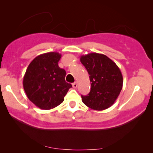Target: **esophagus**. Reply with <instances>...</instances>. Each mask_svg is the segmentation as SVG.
Here are the masks:
<instances>
[{
	"instance_id": "obj_1",
	"label": "esophagus",
	"mask_w": 153,
	"mask_h": 153,
	"mask_svg": "<svg viewBox=\"0 0 153 153\" xmlns=\"http://www.w3.org/2000/svg\"><path fill=\"white\" fill-rule=\"evenodd\" d=\"M72 86L74 88H76L77 87V82H74L72 83Z\"/></svg>"
}]
</instances>
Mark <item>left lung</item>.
<instances>
[{
  "mask_svg": "<svg viewBox=\"0 0 153 153\" xmlns=\"http://www.w3.org/2000/svg\"><path fill=\"white\" fill-rule=\"evenodd\" d=\"M91 82V91L81 95L83 104L93 110L106 109L114 104L122 90L123 78L118 65L102 53H91L81 56Z\"/></svg>",
  "mask_w": 153,
  "mask_h": 153,
  "instance_id": "left-lung-1",
  "label": "left lung"
}]
</instances>
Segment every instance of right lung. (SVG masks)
<instances>
[{
	"label": "right lung",
	"instance_id": "right-lung-1",
	"mask_svg": "<svg viewBox=\"0 0 153 153\" xmlns=\"http://www.w3.org/2000/svg\"><path fill=\"white\" fill-rule=\"evenodd\" d=\"M61 54L49 52L37 56L26 71L23 86L27 97L41 109L49 110L60 105L70 83L65 80V70L59 68Z\"/></svg>",
	"mask_w": 153,
	"mask_h": 153
}]
</instances>
